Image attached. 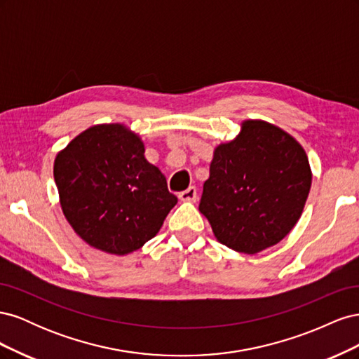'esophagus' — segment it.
Returning <instances> with one entry per match:
<instances>
[{
    "label": "esophagus",
    "mask_w": 359,
    "mask_h": 359,
    "mask_svg": "<svg viewBox=\"0 0 359 359\" xmlns=\"http://www.w3.org/2000/svg\"><path fill=\"white\" fill-rule=\"evenodd\" d=\"M182 202H194L198 198V191H196V187H189L187 190H184L180 193L178 196Z\"/></svg>",
    "instance_id": "esophagus-1"
}]
</instances>
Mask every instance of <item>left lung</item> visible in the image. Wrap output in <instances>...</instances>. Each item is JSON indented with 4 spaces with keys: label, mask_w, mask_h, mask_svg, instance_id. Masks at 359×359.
I'll list each match as a JSON object with an SVG mask.
<instances>
[{
    "label": "left lung",
    "mask_w": 359,
    "mask_h": 359,
    "mask_svg": "<svg viewBox=\"0 0 359 359\" xmlns=\"http://www.w3.org/2000/svg\"><path fill=\"white\" fill-rule=\"evenodd\" d=\"M311 187L304 148L285 130L247 119L233 140L214 149L199 211L219 243L255 255L293 229Z\"/></svg>",
    "instance_id": "obj_1"
}]
</instances>
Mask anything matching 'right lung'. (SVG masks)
<instances>
[{
    "label": "right lung",
    "mask_w": 359,
    "mask_h": 359,
    "mask_svg": "<svg viewBox=\"0 0 359 359\" xmlns=\"http://www.w3.org/2000/svg\"><path fill=\"white\" fill-rule=\"evenodd\" d=\"M123 124L86 128L57 154L53 178L67 222L82 240L124 256L154 238L177 205L166 178Z\"/></svg>",
    "instance_id": "right-lung-1"
}]
</instances>
